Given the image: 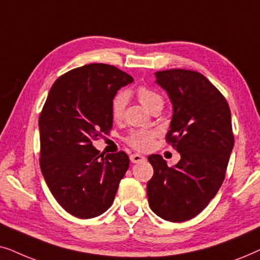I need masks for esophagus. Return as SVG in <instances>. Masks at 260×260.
I'll return each mask as SVG.
<instances>
[{
	"label": "esophagus",
	"mask_w": 260,
	"mask_h": 260,
	"mask_svg": "<svg viewBox=\"0 0 260 260\" xmlns=\"http://www.w3.org/2000/svg\"><path fill=\"white\" fill-rule=\"evenodd\" d=\"M131 161L132 162H141V161H145V157L141 154H138V153H134V154H131Z\"/></svg>",
	"instance_id": "34e87169"
}]
</instances>
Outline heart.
I'll return each instance as SVG.
<instances>
[{
	"mask_svg": "<svg viewBox=\"0 0 260 260\" xmlns=\"http://www.w3.org/2000/svg\"><path fill=\"white\" fill-rule=\"evenodd\" d=\"M137 95L145 108H147L148 110H151L157 105H162L161 96L158 92H155L154 90L146 88V86H140L137 90ZM126 103L127 99L123 92H119L114 98L112 103V114L114 119H120L122 116ZM154 138L155 133L152 132V131H134L128 137V143L138 151H147L153 146Z\"/></svg>",
	"mask_w": 260,
	"mask_h": 260,
	"instance_id": "obj_1",
	"label": "heart"
}]
</instances>
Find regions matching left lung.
Wrapping results in <instances>:
<instances>
[{
    "label": "left lung",
    "instance_id": "left-lung-1",
    "mask_svg": "<svg viewBox=\"0 0 260 260\" xmlns=\"http://www.w3.org/2000/svg\"><path fill=\"white\" fill-rule=\"evenodd\" d=\"M155 84L172 105L166 139L181 154L168 166L151 154L153 176L147 183L152 212L171 222L195 217L219 191L234 146L231 110L221 92L199 72L174 69L155 72Z\"/></svg>",
    "mask_w": 260,
    "mask_h": 260
}]
</instances>
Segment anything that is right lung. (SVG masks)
Wrapping results in <instances>:
<instances>
[{"label": "right lung", "instance_id": "obj_1", "mask_svg": "<svg viewBox=\"0 0 260 260\" xmlns=\"http://www.w3.org/2000/svg\"><path fill=\"white\" fill-rule=\"evenodd\" d=\"M133 77L115 67L89 64L54 82L39 117L40 168L57 202L79 219L112 206L129 166L124 152L100 153L92 146L113 126L112 103Z\"/></svg>", "mask_w": 260, "mask_h": 260}]
</instances>
